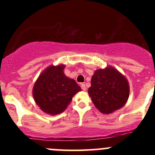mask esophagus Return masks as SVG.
Returning <instances> with one entry per match:
<instances>
[{"label": "esophagus", "mask_w": 155, "mask_h": 155, "mask_svg": "<svg viewBox=\"0 0 155 155\" xmlns=\"http://www.w3.org/2000/svg\"><path fill=\"white\" fill-rule=\"evenodd\" d=\"M81 89L83 90V91H86V90H87V87H86V85L84 84H81Z\"/></svg>", "instance_id": "34e87169"}]
</instances>
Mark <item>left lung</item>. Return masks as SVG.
Here are the masks:
<instances>
[{"mask_svg": "<svg viewBox=\"0 0 155 155\" xmlns=\"http://www.w3.org/2000/svg\"><path fill=\"white\" fill-rule=\"evenodd\" d=\"M88 94L101 113L110 114L124 106L130 94V86L125 77L109 66L95 71Z\"/></svg>", "mask_w": 155, "mask_h": 155, "instance_id": "1", "label": "left lung"}]
</instances>
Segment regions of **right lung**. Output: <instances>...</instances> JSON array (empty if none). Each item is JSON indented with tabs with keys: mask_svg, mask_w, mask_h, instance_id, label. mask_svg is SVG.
Instances as JSON below:
<instances>
[{
	"mask_svg": "<svg viewBox=\"0 0 155 155\" xmlns=\"http://www.w3.org/2000/svg\"><path fill=\"white\" fill-rule=\"evenodd\" d=\"M65 66H50L42 71L34 84V100L43 112L50 115L63 113L81 87L64 73Z\"/></svg>",
	"mask_w": 155,
	"mask_h": 155,
	"instance_id": "1",
	"label": "right lung"
}]
</instances>
